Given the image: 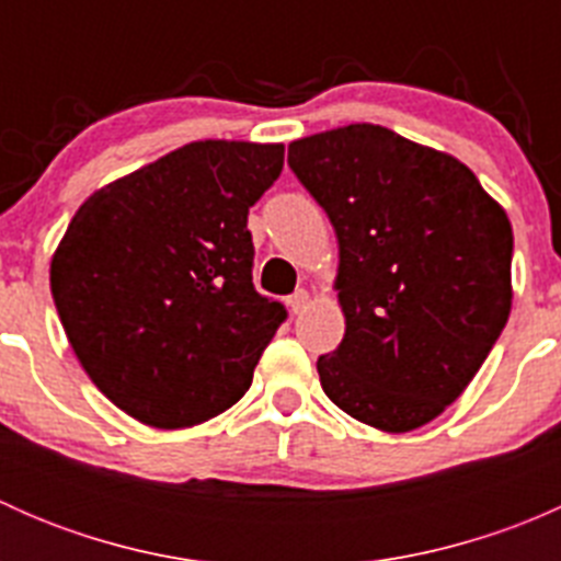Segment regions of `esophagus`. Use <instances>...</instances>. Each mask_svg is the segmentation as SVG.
<instances>
[{
	"label": "esophagus",
	"mask_w": 561,
	"mask_h": 561,
	"mask_svg": "<svg viewBox=\"0 0 561 561\" xmlns=\"http://www.w3.org/2000/svg\"><path fill=\"white\" fill-rule=\"evenodd\" d=\"M309 304V293L307 290H296L293 296H287V307H290L293 314H301Z\"/></svg>",
	"instance_id": "1"
}]
</instances>
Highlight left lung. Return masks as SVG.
<instances>
[{
    "mask_svg": "<svg viewBox=\"0 0 561 561\" xmlns=\"http://www.w3.org/2000/svg\"><path fill=\"white\" fill-rule=\"evenodd\" d=\"M287 162L331 219L344 339L317 358L328 399L401 434L472 382L511 314L513 228L456 157L380 124L293 140Z\"/></svg>",
    "mask_w": 561,
    "mask_h": 561,
    "instance_id": "left-lung-1",
    "label": "left lung"
}]
</instances>
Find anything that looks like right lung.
Segmentation results:
<instances>
[{"label": "right lung", "mask_w": 561, "mask_h": 561, "mask_svg": "<svg viewBox=\"0 0 561 561\" xmlns=\"http://www.w3.org/2000/svg\"><path fill=\"white\" fill-rule=\"evenodd\" d=\"M282 144L197 140L94 192L50 260L78 360L118 410L186 428L233 407L287 309L252 285L249 208Z\"/></svg>", "instance_id": "obj_1"}]
</instances>
